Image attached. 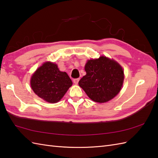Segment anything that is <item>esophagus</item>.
Here are the masks:
<instances>
[{"mask_svg": "<svg viewBox=\"0 0 158 158\" xmlns=\"http://www.w3.org/2000/svg\"><path fill=\"white\" fill-rule=\"evenodd\" d=\"M79 78L73 79V82H74V83H75V84H77V83H78V82H79Z\"/></svg>", "mask_w": 158, "mask_h": 158, "instance_id": "obj_1", "label": "esophagus"}]
</instances>
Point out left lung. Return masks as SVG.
<instances>
[{"label":"left lung","mask_w":158,"mask_h":158,"mask_svg":"<svg viewBox=\"0 0 158 158\" xmlns=\"http://www.w3.org/2000/svg\"><path fill=\"white\" fill-rule=\"evenodd\" d=\"M86 75L79 81L90 99L106 102L120 92L123 84V70L118 63L105 56L88 60L85 66Z\"/></svg>","instance_id":"8db88e82"}]
</instances>
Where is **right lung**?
Instances as JSON below:
<instances>
[{
  "instance_id": "right-lung-1",
  "label": "right lung",
  "mask_w": 158,
  "mask_h": 158,
  "mask_svg": "<svg viewBox=\"0 0 158 158\" xmlns=\"http://www.w3.org/2000/svg\"><path fill=\"white\" fill-rule=\"evenodd\" d=\"M72 84L66 72L60 71L56 64L49 62L39 67L31 80L32 89L36 94L51 103L61 100Z\"/></svg>"
}]
</instances>
